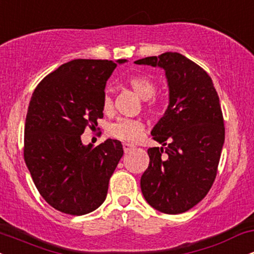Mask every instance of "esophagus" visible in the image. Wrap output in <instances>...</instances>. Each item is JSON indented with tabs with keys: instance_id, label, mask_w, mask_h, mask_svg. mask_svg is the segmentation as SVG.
<instances>
[{
	"instance_id": "esophagus-1",
	"label": "esophagus",
	"mask_w": 254,
	"mask_h": 254,
	"mask_svg": "<svg viewBox=\"0 0 254 254\" xmlns=\"http://www.w3.org/2000/svg\"><path fill=\"white\" fill-rule=\"evenodd\" d=\"M123 149L125 153H129L131 149H133V145L130 143H123Z\"/></svg>"
}]
</instances>
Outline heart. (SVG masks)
<instances>
[{"label": "heart", "mask_w": 254, "mask_h": 254, "mask_svg": "<svg viewBox=\"0 0 254 254\" xmlns=\"http://www.w3.org/2000/svg\"><path fill=\"white\" fill-rule=\"evenodd\" d=\"M133 92L137 93L142 99L147 100V109L149 112L154 113L157 110V101L153 99L155 94L156 87L150 78L144 75H132L127 80ZM113 107V101L110 94H105L103 99V110L105 112H110ZM110 135L121 141L127 143H135L141 138L144 131V124L141 119L133 118H121L117 122L112 123L109 127Z\"/></svg>", "instance_id": "heart-1"}]
</instances>
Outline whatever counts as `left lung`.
Returning <instances> with one entry per match:
<instances>
[{"instance_id":"obj_1","label":"left lung","mask_w":254,"mask_h":254,"mask_svg":"<svg viewBox=\"0 0 254 254\" xmlns=\"http://www.w3.org/2000/svg\"><path fill=\"white\" fill-rule=\"evenodd\" d=\"M135 63L164 69L170 88L167 110L151 131L166 147L148 149L142 193L156 210L182 214L206 196L216 178L224 143L220 99L208 72L178 52Z\"/></svg>"}]
</instances>
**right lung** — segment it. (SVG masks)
Listing matches in <instances>:
<instances>
[{
	"mask_svg": "<svg viewBox=\"0 0 254 254\" xmlns=\"http://www.w3.org/2000/svg\"><path fill=\"white\" fill-rule=\"evenodd\" d=\"M117 63L70 61L44 77L32 94L25 123V162L42 197L64 214L80 216L99 208L123 156L117 139L94 148L81 141L84 129L95 127L104 117L105 86Z\"/></svg>",
	"mask_w": 254,
	"mask_h": 254,
	"instance_id": "add662e5",
	"label": "right lung"
}]
</instances>
